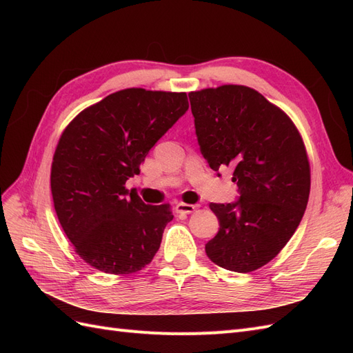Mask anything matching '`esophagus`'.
I'll list each match as a JSON object with an SVG mask.
<instances>
[{
	"label": "esophagus",
	"mask_w": 353,
	"mask_h": 353,
	"mask_svg": "<svg viewBox=\"0 0 353 353\" xmlns=\"http://www.w3.org/2000/svg\"><path fill=\"white\" fill-rule=\"evenodd\" d=\"M200 208V205H187V203H178L176 205V210L179 213H184V215H188V213H193L194 210H197Z\"/></svg>",
	"instance_id": "obj_1"
}]
</instances>
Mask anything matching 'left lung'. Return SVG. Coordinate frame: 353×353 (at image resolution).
Instances as JSON below:
<instances>
[{
  "label": "left lung",
  "mask_w": 353,
  "mask_h": 353,
  "mask_svg": "<svg viewBox=\"0 0 353 353\" xmlns=\"http://www.w3.org/2000/svg\"><path fill=\"white\" fill-rule=\"evenodd\" d=\"M188 97L203 157L213 170L232 166L240 194L209 205L219 231L206 254L228 271H254L280 253L302 221L311 188L303 141L290 117L249 87L222 85Z\"/></svg>",
  "instance_id": "obj_1"
}]
</instances>
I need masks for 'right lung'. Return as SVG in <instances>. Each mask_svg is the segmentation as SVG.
Masks as SVG:
<instances>
[{"instance_id": "1", "label": "right lung", "mask_w": 353, "mask_h": 353, "mask_svg": "<svg viewBox=\"0 0 353 353\" xmlns=\"http://www.w3.org/2000/svg\"><path fill=\"white\" fill-rule=\"evenodd\" d=\"M187 110L185 92L128 88L81 112L61 134L51 166L54 209L95 270L132 274L154 258L174 215L168 205H145L125 183Z\"/></svg>"}]
</instances>
